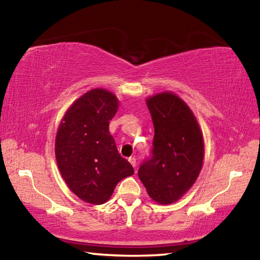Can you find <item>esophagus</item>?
Segmentation results:
<instances>
[{
    "label": "esophagus",
    "instance_id": "1",
    "mask_svg": "<svg viewBox=\"0 0 260 260\" xmlns=\"http://www.w3.org/2000/svg\"><path fill=\"white\" fill-rule=\"evenodd\" d=\"M128 160H129V162L132 164V166L133 167H136V158L133 156V157H129L128 158Z\"/></svg>",
    "mask_w": 260,
    "mask_h": 260
}]
</instances>
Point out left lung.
<instances>
[{"label": "left lung", "instance_id": "8db88e82", "mask_svg": "<svg viewBox=\"0 0 260 260\" xmlns=\"http://www.w3.org/2000/svg\"><path fill=\"white\" fill-rule=\"evenodd\" d=\"M147 105L155 135L138 175L153 201L171 204L199 177L204 157L203 135L191 110L174 94L152 96Z\"/></svg>", "mask_w": 260, "mask_h": 260}]
</instances>
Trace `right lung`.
Returning <instances> with one entry per match:
<instances>
[{
    "mask_svg": "<svg viewBox=\"0 0 260 260\" xmlns=\"http://www.w3.org/2000/svg\"><path fill=\"white\" fill-rule=\"evenodd\" d=\"M117 109L118 100L112 93L93 89L70 107L57 132L59 172L69 188L87 203H105L117 183L134 174L109 132Z\"/></svg>",
    "mask_w": 260,
    "mask_h": 260,
    "instance_id": "right-lung-1",
    "label": "right lung"
}]
</instances>
